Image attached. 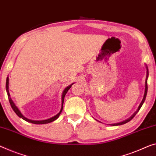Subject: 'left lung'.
Masks as SVG:
<instances>
[{"mask_svg": "<svg viewBox=\"0 0 156 156\" xmlns=\"http://www.w3.org/2000/svg\"><path fill=\"white\" fill-rule=\"evenodd\" d=\"M147 80H146V82H145V92H144V98H143V100H142V102H141V104L140 105V106H139V107H138V109H137V110H136V112H135V114H134L133 116H132L130 118H129L128 119H127V120H126V121H123V122H121V123H114V124H111L112 126H120V125H123V124H125V123H128V122H129L130 121V120H132L133 119L134 117H135V115L136 114V113H137V112H139V110L140 109V108L141 107H142V105H143V103H144V100H145V99H146V97H147V90H148V86H147V78H148V68H147Z\"/></svg>", "mask_w": 156, "mask_h": 156, "instance_id": "8db88e82", "label": "left lung"}]
</instances>
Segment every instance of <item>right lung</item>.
Masks as SVG:
<instances>
[{"label": "right lung", "instance_id": "1", "mask_svg": "<svg viewBox=\"0 0 156 156\" xmlns=\"http://www.w3.org/2000/svg\"><path fill=\"white\" fill-rule=\"evenodd\" d=\"M9 78L8 76L7 77V80H6V91H7V93H8V99H9V103H10V105L12 107V109L14 110V112H15V113L16 114V115L19 117H20V118H21L23 120H25L26 121H28V122H30V123H34V124H45V123H51V122L55 121V120L57 119L59 117L60 114H61L62 110H63V102H64V98L65 96H66V94L67 93V92H68V90L70 89V88H71L72 85H73V83H72L71 85H70L69 86H68V87L66 88V89H65L63 90V95H62V106H61V111H60L59 113L56 115V116L52 117V118H50L49 119H47V120H43V121H33V120H30L28 119L27 118H26V117H24L22 115V114L21 113L20 110H19V109L16 107V106L15 105V104L13 102L11 98H10V95H9V90H8V84H9Z\"/></svg>", "mask_w": 156, "mask_h": 156}]
</instances>
